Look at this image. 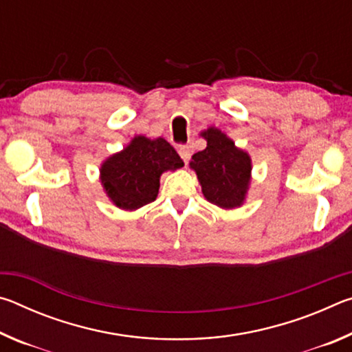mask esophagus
<instances>
[{
    "instance_id": "1",
    "label": "esophagus",
    "mask_w": 352,
    "mask_h": 352,
    "mask_svg": "<svg viewBox=\"0 0 352 352\" xmlns=\"http://www.w3.org/2000/svg\"><path fill=\"white\" fill-rule=\"evenodd\" d=\"M178 153H180V157L184 163H188L190 160V148L188 146H180V148H178Z\"/></svg>"
}]
</instances>
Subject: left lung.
Masks as SVG:
<instances>
[{"instance_id":"obj_1","label":"left lung","mask_w":352,"mask_h":352,"mask_svg":"<svg viewBox=\"0 0 352 352\" xmlns=\"http://www.w3.org/2000/svg\"><path fill=\"white\" fill-rule=\"evenodd\" d=\"M208 141L205 151L192 155L190 168L201 184L208 201L225 210L241 206L245 199L252 160L217 129L201 133Z\"/></svg>"}]
</instances>
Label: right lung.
I'll use <instances>...</instances> for the list:
<instances>
[{
    "instance_id": "add662e5",
    "label": "right lung",
    "mask_w": 352,
    "mask_h": 352,
    "mask_svg": "<svg viewBox=\"0 0 352 352\" xmlns=\"http://www.w3.org/2000/svg\"><path fill=\"white\" fill-rule=\"evenodd\" d=\"M182 166V158L166 140L136 136L122 152L102 164L100 180L113 204L132 211L157 199L164 170Z\"/></svg>"
}]
</instances>
